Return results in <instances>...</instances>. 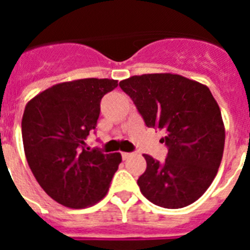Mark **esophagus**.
<instances>
[{"instance_id":"esophagus-1","label":"esophagus","mask_w":250,"mask_h":250,"mask_svg":"<svg viewBox=\"0 0 250 250\" xmlns=\"http://www.w3.org/2000/svg\"><path fill=\"white\" fill-rule=\"evenodd\" d=\"M131 152H121V156H123V159L124 160H126V159H129V158H131Z\"/></svg>"}]
</instances>
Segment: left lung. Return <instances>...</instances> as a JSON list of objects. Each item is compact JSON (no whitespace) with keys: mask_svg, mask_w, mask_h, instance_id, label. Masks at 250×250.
<instances>
[{"mask_svg":"<svg viewBox=\"0 0 250 250\" xmlns=\"http://www.w3.org/2000/svg\"><path fill=\"white\" fill-rule=\"evenodd\" d=\"M146 126L163 130V164L144 154L140 191L159 207L179 209L207 191L222 163L225 127L209 87L178 74H145L120 81Z\"/></svg>","mask_w":250,"mask_h":250,"instance_id":"8db88e82","label":"left lung"}]
</instances>
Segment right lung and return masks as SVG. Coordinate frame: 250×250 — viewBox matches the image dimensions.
Listing matches in <instances>:
<instances>
[{"label": "right lung", "mask_w": 250, "mask_h": 250, "mask_svg": "<svg viewBox=\"0 0 250 250\" xmlns=\"http://www.w3.org/2000/svg\"><path fill=\"white\" fill-rule=\"evenodd\" d=\"M115 87L112 79L67 81L26 105L21 127L28 167L45 193L63 207H91L109 191L121 154L87 151L85 140L96 127L101 99Z\"/></svg>", "instance_id": "right-lung-1"}]
</instances>
